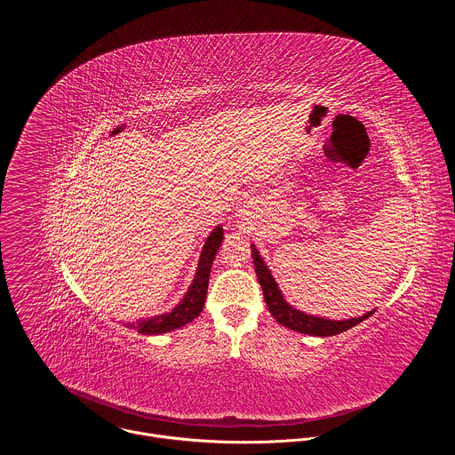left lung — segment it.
<instances>
[{
  "label": "left lung",
  "instance_id": "1",
  "mask_svg": "<svg viewBox=\"0 0 455 455\" xmlns=\"http://www.w3.org/2000/svg\"><path fill=\"white\" fill-rule=\"evenodd\" d=\"M251 257H253V268H255L259 284H261V288H263V295H265L268 311L279 323H283V326H286L293 331L315 335V337H333V335H339V333L356 326V323H360L362 320H365L367 316H371L374 313V311H369L363 316L349 318V320H326V318L304 315L286 304L274 277L270 275L268 268L261 261V255L257 253V250L253 246H251Z\"/></svg>",
  "mask_w": 455,
  "mask_h": 455
}]
</instances>
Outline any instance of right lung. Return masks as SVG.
<instances>
[{
    "label": "right lung",
    "mask_w": 455,
    "mask_h": 455,
    "mask_svg": "<svg viewBox=\"0 0 455 455\" xmlns=\"http://www.w3.org/2000/svg\"><path fill=\"white\" fill-rule=\"evenodd\" d=\"M221 239H223V228L216 227L204 246L196 279H194V283L188 288L183 300L171 313H165V315H160L155 318H148L139 323H125V326L139 330L144 335H158V333H167V331L178 330V328L185 326V323H188L190 320L196 318L202 313L205 299H207L211 267H212L214 257L220 250Z\"/></svg>",
    "instance_id": "1"
}]
</instances>
